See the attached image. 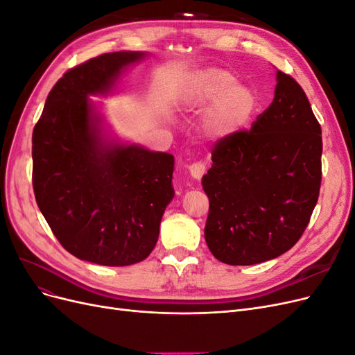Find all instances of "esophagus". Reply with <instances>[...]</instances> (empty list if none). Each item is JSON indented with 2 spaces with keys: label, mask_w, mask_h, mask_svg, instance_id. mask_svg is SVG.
<instances>
[{
  "label": "esophagus",
  "mask_w": 355,
  "mask_h": 355,
  "mask_svg": "<svg viewBox=\"0 0 355 355\" xmlns=\"http://www.w3.org/2000/svg\"><path fill=\"white\" fill-rule=\"evenodd\" d=\"M206 171H207V167L202 163V161H196V163H192L189 166V173L192 178H196V179H200L204 173H206Z\"/></svg>",
  "instance_id": "esophagus-1"
}]
</instances>
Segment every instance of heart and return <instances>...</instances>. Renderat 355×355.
Segmentation results:
<instances>
[{
	"mask_svg": "<svg viewBox=\"0 0 355 355\" xmlns=\"http://www.w3.org/2000/svg\"><path fill=\"white\" fill-rule=\"evenodd\" d=\"M188 110H204V130L209 136L222 137L241 130L256 111L254 93L237 85V78L228 71L209 68L196 73L184 92Z\"/></svg>",
	"mask_w": 355,
	"mask_h": 355,
	"instance_id": "b5f03b06",
	"label": "heart"
}]
</instances>
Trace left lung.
<instances>
[{
    "label": "left lung",
    "mask_w": 355,
    "mask_h": 355,
    "mask_svg": "<svg viewBox=\"0 0 355 355\" xmlns=\"http://www.w3.org/2000/svg\"><path fill=\"white\" fill-rule=\"evenodd\" d=\"M321 153V127L305 92L278 69L274 101L250 130L211 148L213 166L202 176L211 254L228 265H254L292 249L318 200Z\"/></svg>",
    "instance_id": "obj_1"
}]
</instances>
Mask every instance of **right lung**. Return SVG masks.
<instances>
[{
	"label": "right lung",
	"mask_w": 355,
	"mask_h": 355,
	"mask_svg": "<svg viewBox=\"0 0 355 355\" xmlns=\"http://www.w3.org/2000/svg\"><path fill=\"white\" fill-rule=\"evenodd\" d=\"M139 51L105 53L71 68L47 96L32 133V187L55 237L75 257L106 266L144 261L175 196L173 155L102 142L89 94L111 90Z\"/></svg>",
	"instance_id": "add662e5"
}]
</instances>
